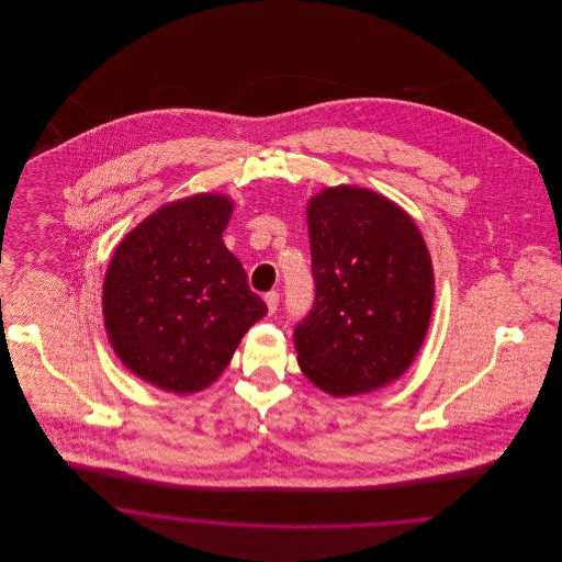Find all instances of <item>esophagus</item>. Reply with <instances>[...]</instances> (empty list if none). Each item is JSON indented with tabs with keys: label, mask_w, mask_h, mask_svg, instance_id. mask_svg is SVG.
<instances>
[{
	"label": "esophagus",
	"mask_w": 562,
	"mask_h": 562,
	"mask_svg": "<svg viewBox=\"0 0 562 562\" xmlns=\"http://www.w3.org/2000/svg\"><path fill=\"white\" fill-rule=\"evenodd\" d=\"M266 303H268L269 314H276L278 303H280V294L276 293V291H271V293L266 294Z\"/></svg>",
	"instance_id": "34e87169"
}]
</instances>
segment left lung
I'll use <instances>...</instances> for the list:
<instances>
[{"label": "left lung", "mask_w": 562, "mask_h": 562, "mask_svg": "<svg viewBox=\"0 0 562 562\" xmlns=\"http://www.w3.org/2000/svg\"><path fill=\"white\" fill-rule=\"evenodd\" d=\"M316 299L294 326L303 374L330 396L396 381L428 333L434 269L413 218L371 189H324L307 204Z\"/></svg>", "instance_id": "obj_1"}]
</instances>
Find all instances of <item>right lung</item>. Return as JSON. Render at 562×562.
<instances>
[{"mask_svg":"<svg viewBox=\"0 0 562 562\" xmlns=\"http://www.w3.org/2000/svg\"><path fill=\"white\" fill-rule=\"evenodd\" d=\"M227 195L161 206L117 244L103 284L111 348L136 376L175 394L209 387L244 333L268 314L225 248Z\"/></svg>","mask_w":562,"mask_h":562,"instance_id":"add662e5","label":"right lung"}]
</instances>
